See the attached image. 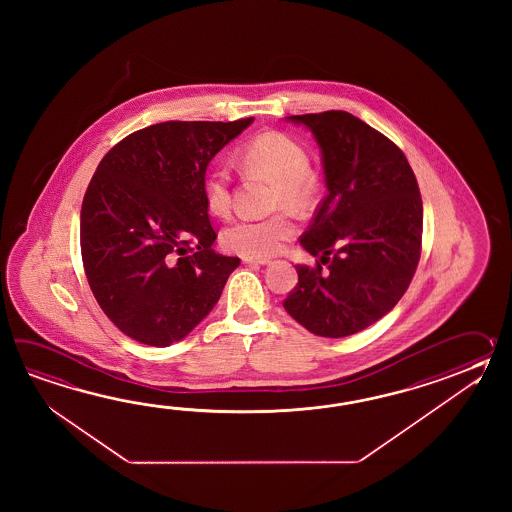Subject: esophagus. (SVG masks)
Wrapping results in <instances>:
<instances>
[{"mask_svg": "<svg viewBox=\"0 0 512 512\" xmlns=\"http://www.w3.org/2000/svg\"><path fill=\"white\" fill-rule=\"evenodd\" d=\"M243 263H247V265H267V263H271V260L269 258H249V256H245Z\"/></svg>", "mask_w": 512, "mask_h": 512, "instance_id": "obj_1", "label": "esophagus"}]
</instances>
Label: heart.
Returning <instances> with one entry per match:
<instances>
[{
    "mask_svg": "<svg viewBox=\"0 0 512 512\" xmlns=\"http://www.w3.org/2000/svg\"><path fill=\"white\" fill-rule=\"evenodd\" d=\"M243 161L276 181L272 208H302L313 196V168L309 153L300 142L283 133H263L245 144ZM205 201L214 216L227 218L232 212V179L227 166H216L205 183ZM294 234V221L287 214L271 218L238 219L221 232L225 251L263 258L282 249Z\"/></svg>",
    "mask_w": 512,
    "mask_h": 512,
    "instance_id": "heart-1",
    "label": "heart"
}]
</instances>
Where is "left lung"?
Instances as JSON below:
<instances>
[{
    "label": "left lung",
    "mask_w": 512,
    "mask_h": 512,
    "mask_svg": "<svg viewBox=\"0 0 512 512\" xmlns=\"http://www.w3.org/2000/svg\"><path fill=\"white\" fill-rule=\"evenodd\" d=\"M285 120L313 133L327 196L300 245L316 267L294 265L283 307L313 335H355L390 313L421 256L423 201L404 153L348 111Z\"/></svg>",
    "instance_id": "obj_1"
}]
</instances>
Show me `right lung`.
I'll use <instances>...</instances> for the list:
<instances>
[{"mask_svg": "<svg viewBox=\"0 0 512 512\" xmlns=\"http://www.w3.org/2000/svg\"><path fill=\"white\" fill-rule=\"evenodd\" d=\"M252 120L153 124L98 164L80 212V249L98 305L126 337L166 348L218 304L240 258L212 249L205 174Z\"/></svg>", "mask_w": 512, "mask_h": 512, "instance_id": "add662e5", "label": "right lung"}]
</instances>
